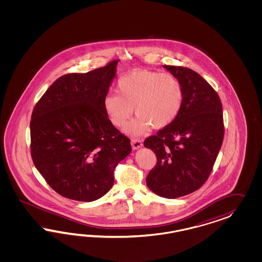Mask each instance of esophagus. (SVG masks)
Segmentation results:
<instances>
[{"label":"esophagus","instance_id":"1","mask_svg":"<svg viewBox=\"0 0 262 262\" xmlns=\"http://www.w3.org/2000/svg\"><path fill=\"white\" fill-rule=\"evenodd\" d=\"M142 146V142L140 140H138V139H132V147H133L134 150H137V149L141 148Z\"/></svg>","mask_w":262,"mask_h":262}]
</instances>
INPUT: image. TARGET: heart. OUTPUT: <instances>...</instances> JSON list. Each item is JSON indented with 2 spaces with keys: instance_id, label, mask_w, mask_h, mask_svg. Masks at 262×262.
I'll return each instance as SVG.
<instances>
[{
  "instance_id": "heart-1",
  "label": "heart",
  "mask_w": 262,
  "mask_h": 262,
  "mask_svg": "<svg viewBox=\"0 0 262 262\" xmlns=\"http://www.w3.org/2000/svg\"><path fill=\"white\" fill-rule=\"evenodd\" d=\"M116 92L103 97V111L113 126L122 127L133 115L134 108L137 117L126 127L129 135H142L151 126L156 129L166 127L183 105V85L169 73L128 72L118 79Z\"/></svg>"
}]
</instances>
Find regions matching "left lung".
<instances>
[{
	"mask_svg": "<svg viewBox=\"0 0 262 262\" xmlns=\"http://www.w3.org/2000/svg\"><path fill=\"white\" fill-rule=\"evenodd\" d=\"M183 85L182 108L176 119L144 141L158 162L146 183L160 197L188 195L206 183L224 138L222 103L212 86L198 73L163 65Z\"/></svg>",
	"mask_w": 262,
	"mask_h": 262,
	"instance_id": "1",
	"label": "left lung"
}]
</instances>
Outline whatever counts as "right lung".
<instances>
[{"instance_id": "right-lung-1", "label": "right lung", "mask_w": 262, "mask_h": 262, "mask_svg": "<svg viewBox=\"0 0 262 262\" xmlns=\"http://www.w3.org/2000/svg\"><path fill=\"white\" fill-rule=\"evenodd\" d=\"M118 60L84 74H67L48 88L32 111L31 152L48 184L65 198L93 202L114 183L130 141L103 108Z\"/></svg>"}]
</instances>
